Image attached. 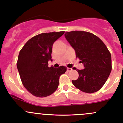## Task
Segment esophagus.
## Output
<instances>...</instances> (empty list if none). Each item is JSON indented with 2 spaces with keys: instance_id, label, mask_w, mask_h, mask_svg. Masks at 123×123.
Returning a JSON list of instances; mask_svg holds the SVG:
<instances>
[{
  "instance_id": "34e87169",
  "label": "esophagus",
  "mask_w": 123,
  "mask_h": 123,
  "mask_svg": "<svg viewBox=\"0 0 123 123\" xmlns=\"http://www.w3.org/2000/svg\"><path fill=\"white\" fill-rule=\"evenodd\" d=\"M67 71H68V72H70V71H72V68H67Z\"/></svg>"
}]
</instances>
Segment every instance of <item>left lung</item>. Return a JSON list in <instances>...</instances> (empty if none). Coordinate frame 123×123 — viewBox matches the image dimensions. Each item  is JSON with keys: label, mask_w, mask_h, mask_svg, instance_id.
Returning a JSON list of instances; mask_svg holds the SVG:
<instances>
[{"label": "left lung", "mask_w": 123, "mask_h": 123, "mask_svg": "<svg viewBox=\"0 0 123 123\" xmlns=\"http://www.w3.org/2000/svg\"><path fill=\"white\" fill-rule=\"evenodd\" d=\"M65 37L75 50L76 57L84 66V69L76 70L79 77L76 80H72L73 84L88 93L98 91L112 70L110 51L99 37L89 32L67 31Z\"/></svg>", "instance_id": "1"}]
</instances>
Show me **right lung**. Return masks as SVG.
<instances>
[{
  "label": "right lung",
  "mask_w": 123,
  "mask_h": 123,
  "mask_svg": "<svg viewBox=\"0 0 123 123\" xmlns=\"http://www.w3.org/2000/svg\"><path fill=\"white\" fill-rule=\"evenodd\" d=\"M65 31L44 33L28 40L20 50L17 67L23 85L30 93L43 98L58 89L59 77L67 67H49L53 44Z\"/></svg>",
  "instance_id": "obj_1"
}]
</instances>
